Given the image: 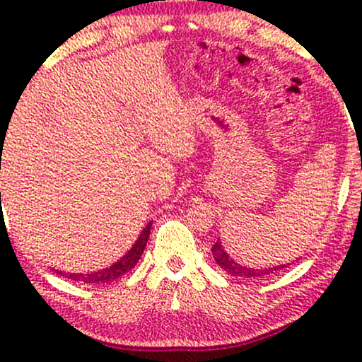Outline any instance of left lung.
I'll list each match as a JSON object with an SVG mask.
<instances>
[{
    "mask_svg": "<svg viewBox=\"0 0 362 362\" xmlns=\"http://www.w3.org/2000/svg\"><path fill=\"white\" fill-rule=\"evenodd\" d=\"M211 253L216 264H218L227 274H230V276H235V277H246V279H257V277L267 276V274H274L276 271H279V269L286 267V265H279V267H271V269L246 267V265L238 264L234 258L229 257V253L223 250L222 241H216L215 245L211 246Z\"/></svg>",
    "mask_w": 362,
    "mask_h": 362,
    "instance_id": "8db88e82",
    "label": "left lung"
}]
</instances>
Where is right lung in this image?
<instances>
[{
	"label": "right lung",
	"instance_id": "1",
	"mask_svg": "<svg viewBox=\"0 0 362 362\" xmlns=\"http://www.w3.org/2000/svg\"><path fill=\"white\" fill-rule=\"evenodd\" d=\"M1 196V194H0ZM151 227H152V222H149L146 226V229L142 230V234L139 235V239H136L135 245L132 246V250L128 251L127 255H124L121 260H117L116 264H112L111 267L107 269H102V271L98 272H91V274H66L67 279L74 281V283H109V281H114L117 279V277L124 276L127 272H130L133 267L136 265V262L140 260V257H142L144 250H146V245H147V239H149V234H151ZM62 274V272H59Z\"/></svg>",
	"mask_w": 362,
	"mask_h": 362
}]
</instances>
